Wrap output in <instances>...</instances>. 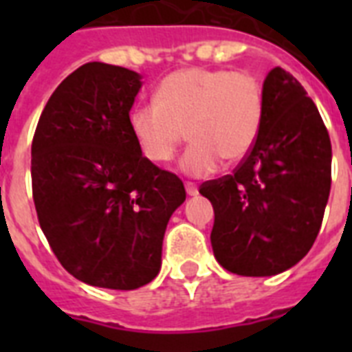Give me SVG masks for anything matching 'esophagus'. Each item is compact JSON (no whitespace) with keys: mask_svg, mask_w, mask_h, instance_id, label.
I'll return each mask as SVG.
<instances>
[{"mask_svg":"<svg viewBox=\"0 0 352 352\" xmlns=\"http://www.w3.org/2000/svg\"><path fill=\"white\" fill-rule=\"evenodd\" d=\"M184 186H186V193L188 195H197V184H195V182H186V184H184Z\"/></svg>","mask_w":352,"mask_h":352,"instance_id":"esophagus-1","label":"esophagus"}]
</instances>
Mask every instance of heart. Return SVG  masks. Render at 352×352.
I'll use <instances>...</instances> for the list:
<instances>
[{
	"mask_svg": "<svg viewBox=\"0 0 352 352\" xmlns=\"http://www.w3.org/2000/svg\"><path fill=\"white\" fill-rule=\"evenodd\" d=\"M263 122V89L254 74L228 69L188 67L160 80L157 100L129 113V129L140 153L153 164L182 157L188 175L206 177L221 160L239 162L250 153Z\"/></svg>",
	"mask_w": 352,
	"mask_h": 352,
	"instance_id": "b5f03b06",
	"label": "heart"
}]
</instances>
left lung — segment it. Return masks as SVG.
Here are the masks:
<instances>
[{
	"label": "left lung",
	"instance_id": "1",
	"mask_svg": "<svg viewBox=\"0 0 352 352\" xmlns=\"http://www.w3.org/2000/svg\"><path fill=\"white\" fill-rule=\"evenodd\" d=\"M331 138L316 104L285 69L263 84L254 148L230 175L201 184L214 206L212 248L237 276L294 267L318 237L331 192Z\"/></svg>",
	"mask_w": 352,
	"mask_h": 352
}]
</instances>
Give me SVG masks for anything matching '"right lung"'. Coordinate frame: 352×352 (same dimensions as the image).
<instances>
[{"mask_svg":"<svg viewBox=\"0 0 352 352\" xmlns=\"http://www.w3.org/2000/svg\"><path fill=\"white\" fill-rule=\"evenodd\" d=\"M140 74L84 63L52 93L36 126V214L62 267L93 287L133 290L160 270L171 214L186 199L175 173L138 149L129 109Z\"/></svg>","mask_w":352,"mask_h":352,"instance_id":"1","label":"right lung"}]
</instances>
